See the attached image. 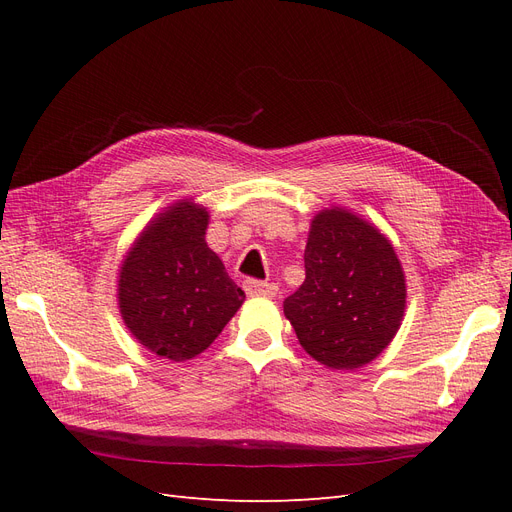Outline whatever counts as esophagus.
<instances>
[{"instance_id":"esophagus-1","label":"esophagus","mask_w":512,"mask_h":512,"mask_svg":"<svg viewBox=\"0 0 512 512\" xmlns=\"http://www.w3.org/2000/svg\"><path fill=\"white\" fill-rule=\"evenodd\" d=\"M245 292L250 294V297H265L271 299L277 294V286L275 284H267V282H258V280H250L245 282Z\"/></svg>"}]
</instances>
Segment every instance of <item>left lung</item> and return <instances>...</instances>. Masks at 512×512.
Returning a JSON list of instances; mask_svg holds the SVG:
<instances>
[{"instance_id":"left-lung-1","label":"left lung","mask_w":512,"mask_h":512,"mask_svg":"<svg viewBox=\"0 0 512 512\" xmlns=\"http://www.w3.org/2000/svg\"><path fill=\"white\" fill-rule=\"evenodd\" d=\"M406 273L380 228L344 207L314 215L305 282L284 301L303 350L329 369H359L393 342L406 312Z\"/></svg>"}]
</instances>
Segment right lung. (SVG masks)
<instances>
[{
    "label": "right lung",
    "mask_w": 512,
    "mask_h": 512,
    "mask_svg": "<svg viewBox=\"0 0 512 512\" xmlns=\"http://www.w3.org/2000/svg\"><path fill=\"white\" fill-rule=\"evenodd\" d=\"M207 226V207L177 200L153 215L121 260V320L160 359L183 363L205 352L245 301L207 245Z\"/></svg>",
    "instance_id": "right-lung-1"
}]
</instances>
